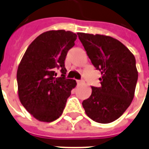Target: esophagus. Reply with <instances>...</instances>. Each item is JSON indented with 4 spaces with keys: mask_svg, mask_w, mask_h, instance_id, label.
I'll return each mask as SVG.
<instances>
[{
    "mask_svg": "<svg viewBox=\"0 0 149 149\" xmlns=\"http://www.w3.org/2000/svg\"><path fill=\"white\" fill-rule=\"evenodd\" d=\"M77 83H78V84H82V83H84V81H83V79H81V80H77Z\"/></svg>",
    "mask_w": 149,
    "mask_h": 149,
    "instance_id": "34e87169",
    "label": "esophagus"
}]
</instances>
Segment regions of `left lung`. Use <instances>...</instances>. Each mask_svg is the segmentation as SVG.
I'll list each match as a JSON object with an SVG mask.
<instances>
[{
	"label": "left lung",
	"mask_w": 149,
	"mask_h": 149,
	"mask_svg": "<svg viewBox=\"0 0 149 149\" xmlns=\"http://www.w3.org/2000/svg\"><path fill=\"white\" fill-rule=\"evenodd\" d=\"M92 63L101 72V86H92L83 100L86 115L99 123L116 120L128 109L138 80L135 58L124 44L109 36L78 33Z\"/></svg>",
	"instance_id": "left-lung-1"
}]
</instances>
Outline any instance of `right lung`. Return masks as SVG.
I'll use <instances>...</instances> for the list:
<instances>
[{"label":"right lung","instance_id":"right-lung-1","mask_svg":"<svg viewBox=\"0 0 149 149\" xmlns=\"http://www.w3.org/2000/svg\"><path fill=\"white\" fill-rule=\"evenodd\" d=\"M71 31H49L36 38L26 49L17 72L19 99L35 118L50 123L62 115L74 79H66L65 59L75 45ZM56 69L62 74L56 77Z\"/></svg>","mask_w":149,"mask_h":149}]
</instances>
